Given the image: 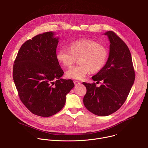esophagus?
I'll return each mask as SVG.
<instances>
[{
	"mask_svg": "<svg viewBox=\"0 0 148 148\" xmlns=\"http://www.w3.org/2000/svg\"><path fill=\"white\" fill-rule=\"evenodd\" d=\"M74 83L75 84V86H77V85H79V84L81 83L80 81H77V80H74Z\"/></svg>",
	"mask_w": 148,
	"mask_h": 148,
	"instance_id": "esophagus-1",
	"label": "esophagus"
}]
</instances>
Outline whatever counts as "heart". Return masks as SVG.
<instances>
[{
    "label": "heart",
    "mask_w": 148,
    "mask_h": 148,
    "mask_svg": "<svg viewBox=\"0 0 148 148\" xmlns=\"http://www.w3.org/2000/svg\"><path fill=\"white\" fill-rule=\"evenodd\" d=\"M108 51L104 46L90 39H81L72 42L69 49L60 48L56 58L64 67L72 66L79 58L80 64L70 68L66 72L67 78L82 79L91 71H100L107 61Z\"/></svg>",
    "instance_id": "obj_1"
}]
</instances>
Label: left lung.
Listing matches in <instances>:
<instances>
[{"instance_id": "obj_1", "label": "left lung", "mask_w": 148, "mask_h": 148, "mask_svg": "<svg viewBox=\"0 0 148 148\" xmlns=\"http://www.w3.org/2000/svg\"><path fill=\"white\" fill-rule=\"evenodd\" d=\"M110 41V53L105 66L95 75L94 81H102L100 87L95 83L83 82L87 93L83 102L95 115L108 116L116 112L123 104L135 81L131 52L124 42L113 32L104 33Z\"/></svg>"}]
</instances>
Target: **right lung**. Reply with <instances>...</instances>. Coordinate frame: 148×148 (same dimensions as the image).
Returning a JSON list of instances; mask_svg holds the SVG:
<instances>
[{
    "instance_id": "add662e5",
    "label": "right lung",
    "mask_w": 148,
    "mask_h": 148,
    "mask_svg": "<svg viewBox=\"0 0 148 148\" xmlns=\"http://www.w3.org/2000/svg\"><path fill=\"white\" fill-rule=\"evenodd\" d=\"M53 32L38 34L21 46L13 65V78L20 100L33 114L52 116L64 107L72 79L61 78L64 72L56 58L59 37Z\"/></svg>"
}]
</instances>
